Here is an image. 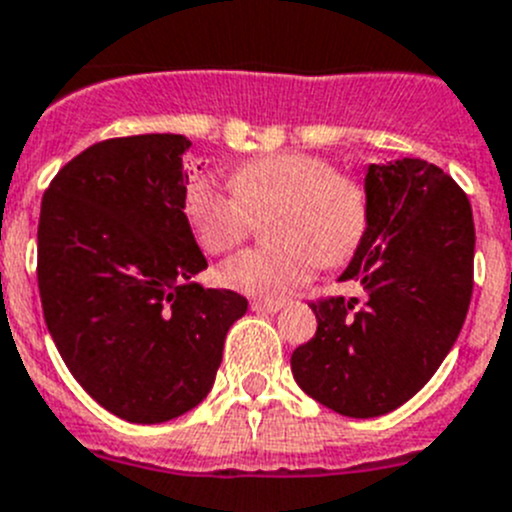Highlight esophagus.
<instances>
[{
    "instance_id": "1",
    "label": "esophagus",
    "mask_w": 512,
    "mask_h": 512,
    "mask_svg": "<svg viewBox=\"0 0 512 512\" xmlns=\"http://www.w3.org/2000/svg\"><path fill=\"white\" fill-rule=\"evenodd\" d=\"M285 302H270V300H252V312H280Z\"/></svg>"
}]
</instances>
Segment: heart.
I'll list each match as a JSON object with an SVG mask.
<instances>
[{"label":"heart","mask_w":512,"mask_h":512,"mask_svg":"<svg viewBox=\"0 0 512 512\" xmlns=\"http://www.w3.org/2000/svg\"><path fill=\"white\" fill-rule=\"evenodd\" d=\"M230 190L195 177L185 192V215L205 250L230 252L265 222L260 250L220 267L222 285L260 300H285L320 265L340 267L355 257L372 222L370 187L312 152H277L235 167Z\"/></svg>","instance_id":"1"}]
</instances>
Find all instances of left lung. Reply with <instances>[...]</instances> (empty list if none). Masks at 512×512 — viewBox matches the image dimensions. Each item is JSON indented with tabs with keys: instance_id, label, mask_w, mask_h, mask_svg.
<instances>
[{
	"instance_id": "8db88e82",
	"label": "left lung",
	"mask_w": 512,
	"mask_h": 512,
	"mask_svg": "<svg viewBox=\"0 0 512 512\" xmlns=\"http://www.w3.org/2000/svg\"><path fill=\"white\" fill-rule=\"evenodd\" d=\"M372 222L340 280L367 300L310 302L317 332L292 352L310 398L347 418L408 403L455 345L473 297L475 225L468 195L425 160L367 167Z\"/></svg>"
}]
</instances>
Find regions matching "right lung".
<instances>
[{"label":"right lung","instance_id":"add662e5","mask_svg":"<svg viewBox=\"0 0 512 512\" xmlns=\"http://www.w3.org/2000/svg\"><path fill=\"white\" fill-rule=\"evenodd\" d=\"M185 135L97 142L42 197L37 282L74 380L127 423H165L207 398L225 335L247 312L192 277L207 260L185 215Z\"/></svg>","mask_w":512,"mask_h":512}]
</instances>
